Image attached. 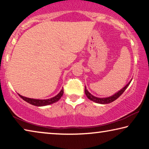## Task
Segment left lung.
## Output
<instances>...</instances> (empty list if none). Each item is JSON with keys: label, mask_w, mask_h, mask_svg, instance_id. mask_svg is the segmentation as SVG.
Listing matches in <instances>:
<instances>
[{"label": "left lung", "mask_w": 149, "mask_h": 149, "mask_svg": "<svg viewBox=\"0 0 149 149\" xmlns=\"http://www.w3.org/2000/svg\"><path fill=\"white\" fill-rule=\"evenodd\" d=\"M131 81H132V80H131L128 83V84L126 85L123 88V89L119 91L118 92L116 93L114 95L111 96V97H106V98L96 97H95V96L92 95L89 91H88L86 87H85V95H86L88 99L96 103H99V104H109V103L114 101L115 100H116L118 97H120V96L122 95V93L125 91L126 89L127 88V87L129 86V85L130 84Z\"/></svg>", "instance_id": "left-lung-1"}]
</instances>
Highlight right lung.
I'll return each instance as SVG.
<instances>
[{
    "label": "right lung",
    "instance_id": "add662e5",
    "mask_svg": "<svg viewBox=\"0 0 149 149\" xmlns=\"http://www.w3.org/2000/svg\"><path fill=\"white\" fill-rule=\"evenodd\" d=\"M63 93H64V89H63V88H62V89L60 91L58 94L55 96V97L50 98V99H44V100L30 99V98H27V97H23V96L20 95L19 94H18V95L24 100L26 101L27 102L29 103V104L34 105V106H36V107H43V106H47V105L53 104V103L58 101L60 98H61L62 96L63 95Z\"/></svg>",
    "mask_w": 149,
    "mask_h": 149
}]
</instances>
